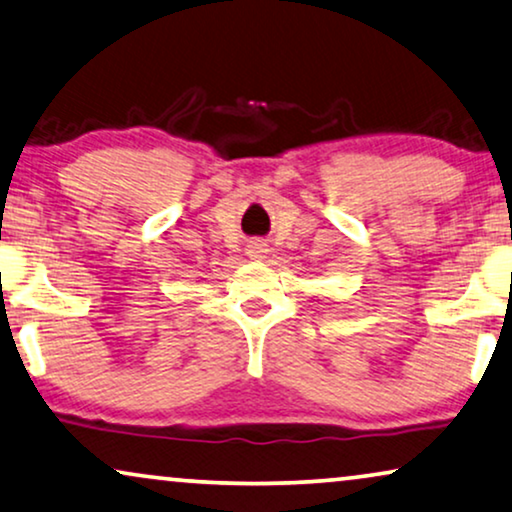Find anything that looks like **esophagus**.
<instances>
[{
	"label": "esophagus",
	"mask_w": 512,
	"mask_h": 512,
	"mask_svg": "<svg viewBox=\"0 0 512 512\" xmlns=\"http://www.w3.org/2000/svg\"><path fill=\"white\" fill-rule=\"evenodd\" d=\"M247 254L254 256V258H265V254H268V244L261 242V240H254L249 244Z\"/></svg>",
	"instance_id": "obj_1"
}]
</instances>
